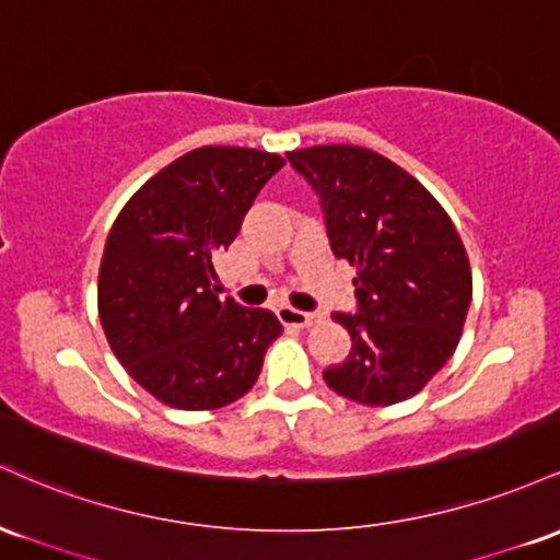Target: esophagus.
I'll return each instance as SVG.
<instances>
[{
    "instance_id": "obj_1",
    "label": "esophagus",
    "mask_w": 560,
    "mask_h": 560,
    "mask_svg": "<svg viewBox=\"0 0 560 560\" xmlns=\"http://www.w3.org/2000/svg\"><path fill=\"white\" fill-rule=\"evenodd\" d=\"M278 317H280V323L285 325V328H310L314 319H317L314 314L293 310V306H288V304L278 306Z\"/></svg>"
}]
</instances>
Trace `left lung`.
Returning <instances> with one entry per match:
<instances>
[{
	"mask_svg": "<svg viewBox=\"0 0 560 560\" xmlns=\"http://www.w3.org/2000/svg\"><path fill=\"white\" fill-rule=\"evenodd\" d=\"M285 155L319 196L332 254L357 267L360 314H332L351 351L325 383L370 407L410 399L455 354L474 296L450 213L412 174L360 144Z\"/></svg>",
	"mask_w": 560,
	"mask_h": 560,
	"instance_id": "8db88e82",
	"label": "left lung"
}]
</instances>
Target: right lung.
I'll return each mask as SVG.
<instances>
[{"mask_svg":"<svg viewBox=\"0 0 560 560\" xmlns=\"http://www.w3.org/2000/svg\"><path fill=\"white\" fill-rule=\"evenodd\" d=\"M285 159L206 144L127 200L105 241L97 312L113 354L177 410H217L250 392L282 332L269 310L219 299L213 259Z\"/></svg>","mask_w":560,"mask_h":560,"instance_id":"obj_1","label":"right lung"}]
</instances>
